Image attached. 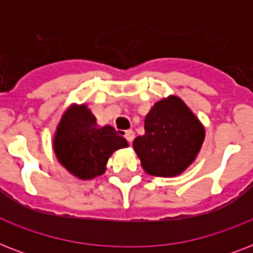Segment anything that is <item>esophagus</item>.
I'll return each mask as SVG.
<instances>
[{
	"label": "esophagus",
	"mask_w": 253,
	"mask_h": 253,
	"mask_svg": "<svg viewBox=\"0 0 253 253\" xmlns=\"http://www.w3.org/2000/svg\"><path fill=\"white\" fill-rule=\"evenodd\" d=\"M125 138H126V140H127V142H128V143L132 142V140H134V138H135L134 131H132V130L125 131Z\"/></svg>",
	"instance_id": "obj_1"
}]
</instances>
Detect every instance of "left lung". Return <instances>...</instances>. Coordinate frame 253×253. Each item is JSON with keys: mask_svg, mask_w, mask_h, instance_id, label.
<instances>
[{"mask_svg": "<svg viewBox=\"0 0 253 253\" xmlns=\"http://www.w3.org/2000/svg\"><path fill=\"white\" fill-rule=\"evenodd\" d=\"M144 135L132 146L143 169L160 177L177 176L196 159L205 130L196 115L178 97L163 99L152 107L144 122Z\"/></svg>", "mask_w": 253, "mask_h": 253, "instance_id": "1", "label": "left lung"}]
</instances>
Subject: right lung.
I'll return each instance as SVG.
<instances>
[{
    "label": "right lung",
    "instance_id": "1",
    "mask_svg": "<svg viewBox=\"0 0 253 253\" xmlns=\"http://www.w3.org/2000/svg\"><path fill=\"white\" fill-rule=\"evenodd\" d=\"M53 147L59 162L69 172L89 180L102 174L110 155L127 147V142L113 127L95 126V118L83 105L63 115Z\"/></svg>",
    "mask_w": 253,
    "mask_h": 253
}]
</instances>
